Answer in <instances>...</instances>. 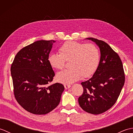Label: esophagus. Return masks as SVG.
Masks as SVG:
<instances>
[{
	"label": "esophagus",
	"instance_id": "34e87169",
	"mask_svg": "<svg viewBox=\"0 0 133 133\" xmlns=\"http://www.w3.org/2000/svg\"><path fill=\"white\" fill-rule=\"evenodd\" d=\"M64 88L66 89H69V88L71 87V85H70V84H64Z\"/></svg>",
	"mask_w": 133,
	"mask_h": 133
}]
</instances>
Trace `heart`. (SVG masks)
Wrapping results in <instances>:
<instances>
[{
    "mask_svg": "<svg viewBox=\"0 0 133 133\" xmlns=\"http://www.w3.org/2000/svg\"><path fill=\"white\" fill-rule=\"evenodd\" d=\"M58 53H50L48 62L53 69L63 68L65 61H69L70 68L59 72L56 79L63 84H71L78 81L82 76L87 78L94 74L99 63V52L91 43L84 44L76 41L65 42Z\"/></svg>",
    "mask_w": 133,
    "mask_h": 133,
    "instance_id": "obj_1",
    "label": "heart"
}]
</instances>
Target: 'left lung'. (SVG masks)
I'll list each match as a JSON object with an SVG mask.
<instances>
[{
    "instance_id": "left-lung-1",
    "label": "left lung",
    "mask_w": 133,
    "mask_h": 133,
    "mask_svg": "<svg viewBox=\"0 0 133 133\" xmlns=\"http://www.w3.org/2000/svg\"><path fill=\"white\" fill-rule=\"evenodd\" d=\"M99 48L101 58L96 71L89 80L83 82V94L78 98L84 111L99 114L116 102L125 83V73L119 55L102 41L88 38Z\"/></svg>"
}]
</instances>
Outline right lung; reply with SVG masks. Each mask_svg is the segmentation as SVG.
Segmentation results:
<instances>
[{
	"label": "right lung",
	"mask_w": 133,
	"mask_h": 133,
	"mask_svg": "<svg viewBox=\"0 0 133 133\" xmlns=\"http://www.w3.org/2000/svg\"><path fill=\"white\" fill-rule=\"evenodd\" d=\"M54 41H38L17 53L11 67L14 95L17 102L31 113L43 115L57 107L64 87L49 85L55 75L48 62Z\"/></svg>",
	"instance_id": "obj_1"
}]
</instances>
